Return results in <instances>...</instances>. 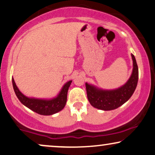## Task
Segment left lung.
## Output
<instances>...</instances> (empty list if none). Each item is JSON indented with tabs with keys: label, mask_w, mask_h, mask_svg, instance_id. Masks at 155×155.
I'll use <instances>...</instances> for the list:
<instances>
[{
	"label": "left lung",
	"mask_w": 155,
	"mask_h": 155,
	"mask_svg": "<svg viewBox=\"0 0 155 155\" xmlns=\"http://www.w3.org/2000/svg\"><path fill=\"white\" fill-rule=\"evenodd\" d=\"M133 59V71L128 81L120 87L114 90H103L93 84L85 83L87 94L90 104L104 111H110L118 108L130 98L138 81V68L134 55Z\"/></svg>",
	"instance_id": "8db88e82"
}]
</instances>
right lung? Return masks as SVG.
Segmentation results:
<instances>
[{
	"instance_id": "add662e5",
	"label": "right lung",
	"mask_w": 155,
	"mask_h": 155,
	"mask_svg": "<svg viewBox=\"0 0 155 155\" xmlns=\"http://www.w3.org/2000/svg\"><path fill=\"white\" fill-rule=\"evenodd\" d=\"M12 82L15 93L23 105L41 115L49 116L58 113L65 107L67 101L68 91L72 80L65 82L58 95L52 99H39L25 96L17 87L13 78H12Z\"/></svg>"
}]
</instances>
